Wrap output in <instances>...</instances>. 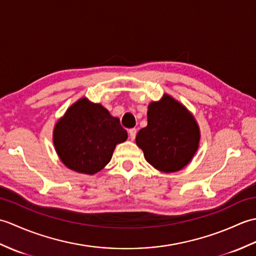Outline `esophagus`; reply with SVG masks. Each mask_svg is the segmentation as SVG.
<instances>
[{"label": "esophagus", "mask_w": 256, "mask_h": 256, "mask_svg": "<svg viewBox=\"0 0 256 256\" xmlns=\"http://www.w3.org/2000/svg\"><path fill=\"white\" fill-rule=\"evenodd\" d=\"M136 133H138V130L136 128H130L128 130V136L132 140L136 136Z\"/></svg>", "instance_id": "obj_1"}]
</instances>
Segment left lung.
I'll list each match as a JSON object with an SVG mask.
<instances>
[{"label": "left lung", "instance_id": "8db88e82", "mask_svg": "<svg viewBox=\"0 0 256 256\" xmlns=\"http://www.w3.org/2000/svg\"><path fill=\"white\" fill-rule=\"evenodd\" d=\"M135 140L152 166L174 172L192 160L199 148L200 130L186 106L164 94L160 101L150 103L148 126L140 130Z\"/></svg>", "mask_w": 256, "mask_h": 256}]
</instances>
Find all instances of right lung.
Returning a JSON list of instances; mask_svg holds the SVG:
<instances>
[{
    "label": "right lung",
    "mask_w": 256,
    "mask_h": 256,
    "mask_svg": "<svg viewBox=\"0 0 256 256\" xmlns=\"http://www.w3.org/2000/svg\"><path fill=\"white\" fill-rule=\"evenodd\" d=\"M128 138L120 120L86 98L70 106L54 128V145L69 170L94 175L111 160L116 144Z\"/></svg>",
    "instance_id": "add662e5"
}]
</instances>
